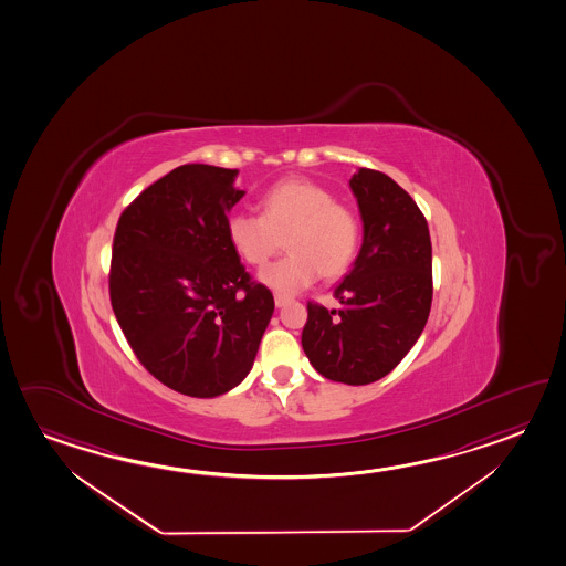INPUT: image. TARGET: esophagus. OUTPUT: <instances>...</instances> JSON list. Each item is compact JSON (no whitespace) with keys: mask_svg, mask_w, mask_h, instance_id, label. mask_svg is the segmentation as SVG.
I'll return each instance as SVG.
<instances>
[{"mask_svg":"<svg viewBox=\"0 0 566 566\" xmlns=\"http://www.w3.org/2000/svg\"><path fill=\"white\" fill-rule=\"evenodd\" d=\"M291 303V298L285 297V295H275V307L283 308L285 305H289Z\"/></svg>","mask_w":566,"mask_h":566,"instance_id":"obj_1","label":"esophagus"}]
</instances>
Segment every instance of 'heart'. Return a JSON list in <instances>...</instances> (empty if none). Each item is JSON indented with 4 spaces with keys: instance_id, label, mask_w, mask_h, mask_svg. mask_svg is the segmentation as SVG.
<instances>
[{
    "instance_id": "b5f03b06",
    "label": "heart",
    "mask_w": 566,
    "mask_h": 566,
    "mask_svg": "<svg viewBox=\"0 0 566 566\" xmlns=\"http://www.w3.org/2000/svg\"><path fill=\"white\" fill-rule=\"evenodd\" d=\"M226 231L231 248L250 265H265L287 238V258L259 271V281L279 295L307 289L321 273L343 275L360 241L355 211L335 201L323 186L303 178L269 188L261 198V213L233 211Z\"/></svg>"
}]
</instances>
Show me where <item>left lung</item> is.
Instances as JSON below:
<instances>
[{
    "label": "left lung",
    "instance_id": "1",
    "mask_svg": "<svg viewBox=\"0 0 566 566\" xmlns=\"http://www.w3.org/2000/svg\"><path fill=\"white\" fill-rule=\"evenodd\" d=\"M363 245L335 287L340 308L308 303L303 350L328 380L365 386L384 378L410 353L431 307L428 221L390 176L358 168L350 178Z\"/></svg>",
    "mask_w": 566,
    "mask_h": 566
}]
</instances>
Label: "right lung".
I'll list each match as a JSON object with an SVG mask.
<instances>
[{
    "label": "right lung",
    "mask_w": 566,
    "mask_h": 566,
    "mask_svg": "<svg viewBox=\"0 0 566 566\" xmlns=\"http://www.w3.org/2000/svg\"><path fill=\"white\" fill-rule=\"evenodd\" d=\"M238 174L208 164L174 168L116 226V321L144 368L192 398L243 382L275 308L228 240V213L245 196Z\"/></svg>",
    "instance_id": "obj_1"
}]
</instances>
